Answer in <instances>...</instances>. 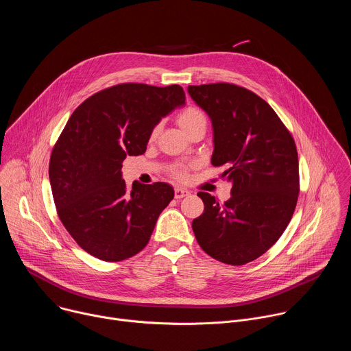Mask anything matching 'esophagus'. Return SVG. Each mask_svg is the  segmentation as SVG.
Wrapping results in <instances>:
<instances>
[{"label":"esophagus","instance_id":"obj_1","mask_svg":"<svg viewBox=\"0 0 351 351\" xmlns=\"http://www.w3.org/2000/svg\"><path fill=\"white\" fill-rule=\"evenodd\" d=\"M186 195H189V191L186 189H179V187L175 189V198L176 199H180V198H183Z\"/></svg>","mask_w":351,"mask_h":351}]
</instances>
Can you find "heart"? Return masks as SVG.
I'll list each match as a JSON object with an SVG mask.
<instances>
[{"mask_svg": "<svg viewBox=\"0 0 351 351\" xmlns=\"http://www.w3.org/2000/svg\"><path fill=\"white\" fill-rule=\"evenodd\" d=\"M176 122L187 134H190L194 129L207 126V117L198 107L189 106L178 114ZM157 132H158V128H154L152 132V137H156ZM191 168H193V165H190V164L179 162V164H175L171 167L169 175H171V178H173L178 182H186L190 176Z\"/></svg>", "mask_w": 351, "mask_h": 351, "instance_id": "heart-1", "label": "heart"}]
</instances>
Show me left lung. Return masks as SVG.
I'll return each mask as SVG.
<instances>
[{
    "label": "left lung",
    "mask_w": 351,
    "mask_h": 351,
    "mask_svg": "<svg viewBox=\"0 0 351 351\" xmlns=\"http://www.w3.org/2000/svg\"><path fill=\"white\" fill-rule=\"evenodd\" d=\"M189 94L211 118L214 167L232 182L223 204L206 191L204 213L191 223L213 258L244 265L261 257L289 225L300 191L294 138L272 107L233 83L189 86Z\"/></svg>",
    "instance_id": "8db88e82"
}]
</instances>
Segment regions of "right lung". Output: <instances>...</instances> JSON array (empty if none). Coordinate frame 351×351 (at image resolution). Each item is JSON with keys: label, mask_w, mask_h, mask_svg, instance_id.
I'll return each instance as SVG.
<instances>
[{"label": "right lung", "mask_w": 351, "mask_h": 351, "mask_svg": "<svg viewBox=\"0 0 351 351\" xmlns=\"http://www.w3.org/2000/svg\"><path fill=\"white\" fill-rule=\"evenodd\" d=\"M184 99L179 84L121 83L90 95L71 115L48 175L57 214L86 253L117 263L147 245L175 193L162 182L128 187L122 164L145 152L154 126Z\"/></svg>", "instance_id": "obj_1"}]
</instances>
